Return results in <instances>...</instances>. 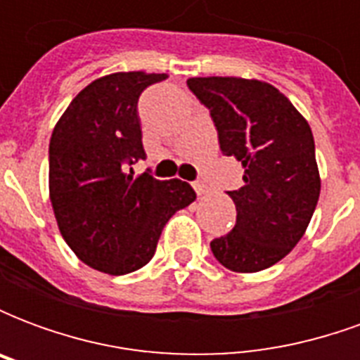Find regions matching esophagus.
<instances>
[{"mask_svg":"<svg viewBox=\"0 0 360 360\" xmlns=\"http://www.w3.org/2000/svg\"><path fill=\"white\" fill-rule=\"evenodd\" d=\"M193 187H195L196 195H198V196H202V195H206V193H208V187L204 185L202 181H195V183H193Z\"/></svg>","mask_w":360,"mask_h":360,"instance_id":"1","label":"esophagus"}]
</instances>
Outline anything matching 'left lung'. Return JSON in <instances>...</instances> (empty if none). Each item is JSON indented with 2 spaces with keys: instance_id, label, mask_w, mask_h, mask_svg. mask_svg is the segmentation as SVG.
<instances>
[{
  "instance_id": "1",
  "label": "left lung",
  "mask_w": 360,
  "mask_h": 360,
  "mask_svg": "<svg viewBox=\"0 0 360 360\" xmlns=\"http://www.w3.org/2000/svg\"><path fill=\"white\" fill-rule=\"evenodd\" d=\"M208 108L221 154L245 167L235 227L210 243L219 264L260 271L287 257L307 231L320 196L314 136L293 103L268 82L235 77L188 79Z\"/></svg>"
}]
</instances>
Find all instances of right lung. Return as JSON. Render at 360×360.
<instances>
[{
    "label": "right lung",
    "instance_id": "add662e5",
    "mask_svg": "<svg viewBox=\"0 0 360 360\" xmlns=\"http://www.w3.org/2000/svg\"><path fill=\"white\" fill-rule=\"evenodd\" d=\"M165 73H113L81 90L50 141V198L59 231L84 264L125 276L146 266L162 229L177 210L195 202L185 181L156 179L146 160L139 98ZM129 173H126V169Z\"/></svg>",
    "mask_w": 360,
    "mask_h": 360
}]
</instances>
